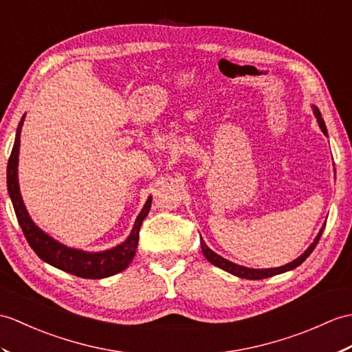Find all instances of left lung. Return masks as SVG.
<instances>
[{
    "mask_svg": "<svg viewBox=\"0 0 352 352\" xmlns=\"http://www.w3.org/2000/svg\"><path fill=\"white\" fill-rule=\"evenodd\" d=\"M314 112H315V117H316V120H318V124H320V127H321V130L324 132V135H327L325 122H324V120H322V117H321L320 109H318L316 106H314ZM324 228H325V225L321 228V231H320V234L316 235L315 241H314L312 244H310V246L307 248V250L303 253V255L298 256L296 261H292V263H289V264H287V265H283V267H277V268L255 270V268H246V267L232 264L231 261H228V259L222 258V256L217 255V253H214L211 249H208V246H207L206 243H204L202 239H201V249H202L204 256H206L213 265H216V267H219V268H222V270H225V272L231 273V274H234V276H239V277H241V279L259 280V279H267V277H272V276L280 274V273H285V272H289V270L298 267L300 264H303L305 261L307 259V256H309L310 253L314 252V249L316 248V244H318V241H320L321 235H322V232H324Z\"/></svg>",
    "mask_w": 352,
    "mask_h": 352,
    "instance_id": "left-lung-1",
    "label": "left lung"
}]
</instances>
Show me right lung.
<instances>
[{
  "mask_svg": "<svg viewBox=\"0 0 352 352\" xmlns=\"http://www.w3.org/2000/svg\"><path fill=\"white\" fill-rule=\"evenodd\" d=\"M23 118H25V116L22 117L18 130H16L13 150L9 157V163H7V190H9L14 213L22 228V232L25 235L31 249L34 250L37 253V256L40 259H43L45 263L60 268L63 272H67L73 276L84 277V279H103V277H109L122 272V270L127 268V265L132 263L136 253L139 230H141L142 220L150 211L151 198L146 199L142 211L136 217L135 226L132 232H130L129 239L124 243H121L120 246L99 253H89L63 246L61 243L55 241L34 225V222H32L27 213L25 206H23L18 184V156Z\"/></svg>",
  "mask_w": 352,
  "mask_h": 352,
  "instance_id": "right-lung-1",
  "label": "right lung"
}]
</instances>
